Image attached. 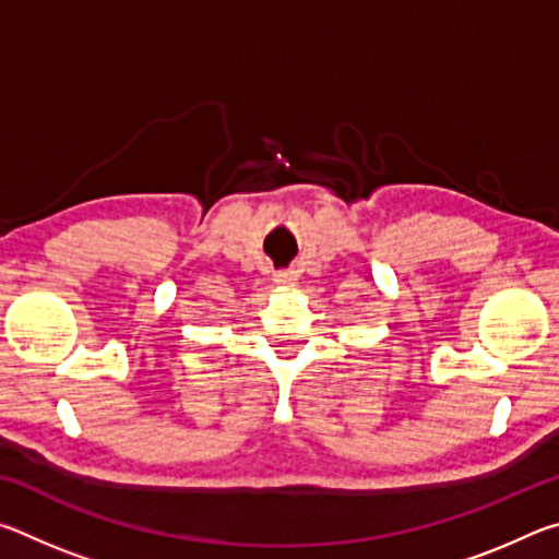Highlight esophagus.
I'll return each instance as SVG.
<instances>
[{
	"mask_svg": "<svg viewBox=\"0 0 559 559\" xmlns=\"http://www.w3.org/2000/svg\"><path fill=\"white\" fill-rule=\"evenodd\" d=\"M296 281H298V276L293 271L278 273V276H276V283H278V286H283V288H293V286H296Z\"/></svg>",
	"mask_w": 559,
	"mask_h": 559,
	"instance_id": "34e87169",
	"label": "esophagus"
}]
</instances>
